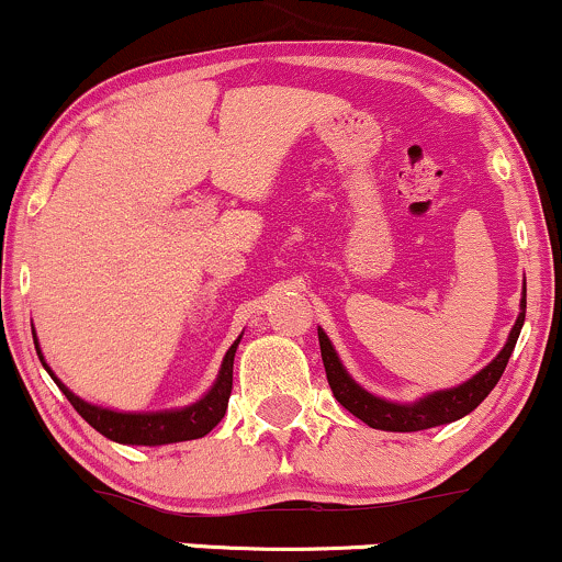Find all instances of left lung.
<instances>
[{
  "instance_id": "8db88e82",
  "label": "left lung",
  "mask_w": 562,
  "mask_h": 562,
  "mask_svg": "<svg viewBox=\"0 0 562 562\" xmlns=\"http://www.w3.org/2000/svg\"><path fill=\"white\" fill-rule=\"evenodd\" d=\"M524 316H526V290H524V299H520V314L516 324H513L508 342H505V348L499 350L495 361H492L486 369L479 371L474 380L461 384V387L435 392V395L424 397V401H418L414 405H397V403L380 401V397L369 395L367 390L358 387V384L346 374V369H342L340 358H337L329 337L319 329V348H322L324 371H327V382L329 387H333L335 401L374 429L422 431V429L439 427V424H450L456 422V418L471 414V411H474L492 390H495V384L499 382V376H503L505 367H508L513 348H516L520 327H524Z\"/></svg>"
}]
</instances>
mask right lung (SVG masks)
Listing matches in <instances>:
<instances>
[{"label":"right lung","instance_id":"right-lung-1","mask_svg":"<svg viewBox=\"0 0 562 562\" xmlns=\"http://www.w3.org/2000/svg\"><path fill=\"white\" fill-rule=\"evenodd\" d=\"M238 342L240 340H235L233 346H229L225 361H222L220 376H216L214 387L209 390L204 401L188 405V408L182 411H165V414H114V411L99 408V405H91L80 401L78 395H72V392L52 374L49 367L44 363V358L42 363L52 374V380L59 384V390L65 392V397L70 401L72 408H76L99 435L123 445H170L204 437L222 422V416H225L227 411L229 392H233V361Z\"/></svg>","mask_w":562,"mask_h":562}]
</instances>
